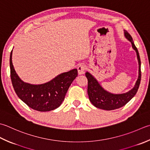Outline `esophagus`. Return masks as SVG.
<instances>
[{
	"label": "esophagus",
	"instance_id": "esophagus-1",
	"mask_svg": "<svg viewBox=\"0 0 150 150\" xmlns=\"http://www.w3.org/2000/svg\"><path fill=\"white\" fill-rule=\"evenodd\" d=\"M77 70L79 75H83L85 73V70H86V66L84 65H80L78 66Z\"/></svg>",
	"mask_w": 150,
	"mask_h": 150
}]
</instances>
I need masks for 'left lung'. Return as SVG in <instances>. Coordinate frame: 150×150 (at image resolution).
I'll use <instances>...</instances> for the list:
<instances>
[{
  "label": "left lung",
  "mask_w": 150,
  "mask_h": 150,
  "mask_svg": "<svg viewBox=\"0 0 150 150\" xmlns=\"http://www.w3.org/2000/svg\"><path fill=\"white\" fill-rule=\"evenodd\" d=\"M124 36L132 45V47L137 53L138 62H139V77L133 88L128 92L122 93H112L108 92L101 86L98 80L88 71L86 72V77L88 79V95L90 102L97 108L106 110H114L119 108L129 101L135 96L141 80V71H140V58L139 51L134 45L133 38L128 32L124 30Z\"/></svg>",
  "instance_id": "8db88e82"
}]
</instances>
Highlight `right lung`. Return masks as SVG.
Returning <instances> with one entry per match:
<instances>
[{
	"mask_svg": "<svg viewBox=\"0 0 150 150\" xmlns=\"http://www.w3.org/2000/svg\"><path fill=\"white\" fill-rule=\"evenodd\" d=\"M11 59L12 51L10 58V77L15 92L29 107L40 112L51 111L59 107L70 85L78 75L77 69H73L61 73L47 83L32 84L19 78L15 71Z\"/></svg>",
	"mask_w": 150,
	"mask_h": 150,
	"instance_id": "add662e5",
	"label": "right lung"
}]
</instances>
